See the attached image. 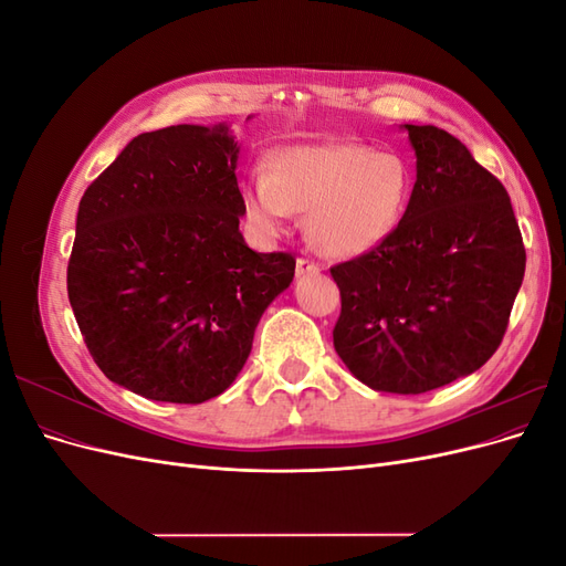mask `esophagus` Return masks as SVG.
I'll use <instances>...</instances> for the list:
<instances>
[{
    "instance_id": "esophagus-1",
    "label": "esophagus",
    "mask_w": 566,
    "mask_h": 566,
    "mask_svg": "<svg viewBox=\"0 0 566 566\" xmlns=\"http://www.w3.org/2000/svg\"><path fill=\"white\" fill-rule=\"evenodd\" d=\"M295 271H297V276H310V273H318L321 266L312 260H306V256H300L297 264H295Z\"/></svg>"
}]
</instances>
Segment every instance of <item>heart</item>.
I'll list each match as a JSON object with an SVG mask.
<instances>
[{
	"instance_id": "obj_1",
	"label": "heart",
	"mask_w": 566,
	"mask_h": 566,
	"mask_svg": "<svg viewBox=\"0 0 566 566\" xmlns=\"http://www.w3.org/2000/svg\"><path fill=\"white\" fill-rule=\"evenodd\" d=\"M410 200V172L391 150L328 142L273 150L250 169L241 202L250 224L276 233L290 212L306 214V235L328 256L354 260L397 233Z\"/></svg>"
}]
</instances>
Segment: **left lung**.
Returning a JSON list of instances; mask_svg holds the SVG:
<instances>
[{
  "label": "left lung",
  "mask_w": 566,
  "mask_h": 566,
  "mask_svg": "<svg viewBox=\"0 0 566 566\" xmlns=\"http://www.w3.org/2000/svg\"><path fill=\"white\" fill-rule=\"evenodd\" d=\"M416 186L385 245L331 269L333 345L378 391L422 394L482 368L501 347L526 250L505 186L453 134L406 125Z\"/></svg>",
  "instance_id": "1"
}]
</instances>
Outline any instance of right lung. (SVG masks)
Returning a JSON list of instances; mask_svg holds the SVG:
<instances>
[{
  "label": "right lung",
  "mask_w": 566,
  "mask_h": 566,
  "mask_svg": "<svg viewBox=\"0 0 566 566\" xmlns=\"http://www.w3.org/2000/svg\"><path fill=\"white\" fill-rule=\"evenodd\" d=\"M227 125L134 136L84 191L67 300L106 378L153 401L202 403L245 366L290 252L245 245Z\"/></svg>",
  "instance_id": "1"
}]
</instances>
